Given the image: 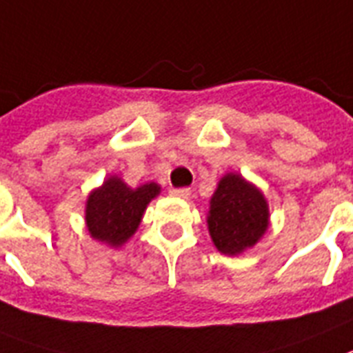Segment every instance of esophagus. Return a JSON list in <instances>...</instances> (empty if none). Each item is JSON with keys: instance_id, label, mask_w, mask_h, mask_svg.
I'll use <instances>...</instances> for the list:
<instances>
[{"instance_id": "34e87169", "label": "esophagus", "mask_w": 353, "mask_h": 353, "mask_svg": "<svg viewBox=\"0 0 353 353\" xmlns=\"http://www.w3.org/2000/svg\"><path fill=\"white\" fill-rule=\"evenodd\" d=\"M170 193L173 196H179V198H188L191 194V189L189 188H171Z\"/></svg>"}]
</instances>
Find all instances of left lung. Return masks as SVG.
<instances>
[{
	"mask_svg": "<svg viewBox=\"0 0 353 353\" xmlns=\"http://www.w3.org/2000/svg\"><path fill=\"white\" fill-rule=\"evenodd\" d=\"M209 232L223 254H238L260 240L269 227V208L263 194L241 179L225 174L211 198Z\"/></svg>",
	"mask_w": 353,
	"mask_h": 353,
	"instance_id": "left-lung-1",
	"label": "left lung"
}]
</instances>
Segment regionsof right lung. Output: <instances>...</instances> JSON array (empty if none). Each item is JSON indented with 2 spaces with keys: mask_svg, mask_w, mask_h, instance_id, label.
Masks as SVG:
<instances>
[{
  "mask_svg": "<svg viewBox=\"0 0 353 353\" xmlns=\"http://www.w3.org/2000/svg\"><path fill=\"white\" fill-rule=\"evenodd\" d=\"M159 193L160 188L153 182L131 189L117 176L108 179L86 202L90 234L108 245H122L137 231L145 205Z\"/></svg>",
  "mask_w": 353,
  "mask_h": 353,
  "instance_id": "obj_1",
  "label": "right lung"
}]
</instances>
